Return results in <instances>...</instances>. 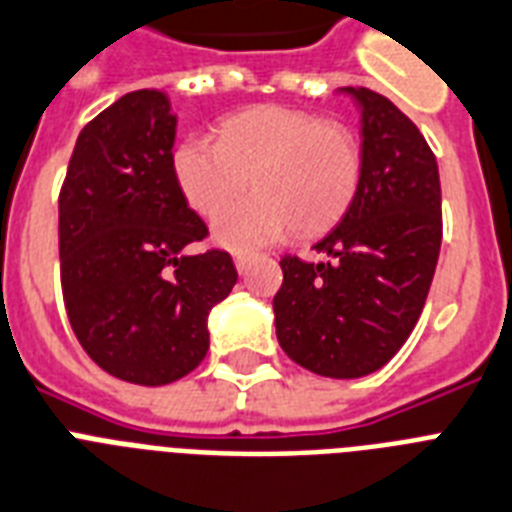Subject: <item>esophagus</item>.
<instances>
[{"instance_id": "obj_1", "label": "esophagus", "mask_w": 512, "mask_h": 512, "mask_svg": "<svg viewBox=\"0 0 512 512\" xmlns=\"http://www.w3.org/2000/svg\"><path fill=\"white\" fill-rule=\"evenodd\" d=\"M249 252H234V263H236V268L239 270H244L247 268V263H249Z\"/></svg>"}]
</instances>
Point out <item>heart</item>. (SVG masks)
<instances>
[{
    "label": "heart",
    "mask_w": 512,
    "mask_h": 512,
    "mask_svg": "<svg viewBox=\"0 0 512 512\" xmlns=\"http://www.w3.org/2000/svg\"><path fill=\"white\" fill-rule=\"evenodd\" d=\"M253 192L222 209L246 188ZM173 173L199 215L215 218V236L228 247L276 242L326 231L347 213L363 176V149L355 131L315 112L286 105L249 107L226 118L218 139L189 136L176 147Z\"/></svg>",
    "instance_id": "b5f03b06"
}]
</instances>
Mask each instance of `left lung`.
<instances>
[{
    "mask_svg": "<svg viewBox=\"0 0 512 512\" xmlns=\"http://www.w3.org/2000/svg\"><path fill=\"white\" fill-rule=\"evenodd\" d=\"M363 110V176L315 249L326 263L281 257L276 336L294 363L360 378L397 355L429 297L442 247V186L413 120L376 91L344 89Z\"/></svg>",
    "mask_w": 512,
    "mask_h": 512,
    "instance_id": "obj_1",
    "label": "left lung"
}]
</instances>
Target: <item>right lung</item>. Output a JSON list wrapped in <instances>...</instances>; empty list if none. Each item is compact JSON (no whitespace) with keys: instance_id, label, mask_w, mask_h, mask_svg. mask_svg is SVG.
<instances>
[{"instance_id":"obj_1","label":"right lung","mask_w":512,"mask_h":512,"mask_svg":"<svg viewBox=\"0 0 512 512\" xmlns=\"http://www.w3.org/2000/svg\"><path fill=\"white\" fill-rule=\"evenodd\" d=\"M176 118L141 89L89 120L60 189V281L73 334L110 376L141 386L184 378L207 355V315L234 289L173 173Z\"/></svg>"}]
</instances>
